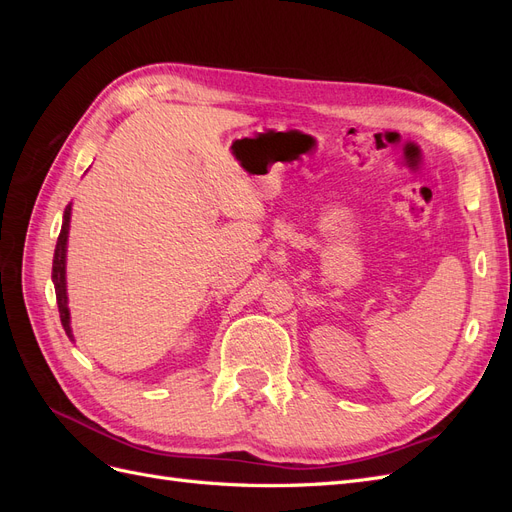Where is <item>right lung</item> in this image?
Segmentation results:
<instances>
[{"instance_id": "obj_1", "label": "right lung", "mask_w": 512, "mask_h": 512, "mask_svg": "<svg viewBox=\"0 0 512 512\" xmlns=\"http://www.w3.org/2000/svg\"><path fill=\"white\" fill-rule=\"evenodd\" d=\"M70 215H72V203L64 211V222H61L59 239L55 245V256H53V286L57 294V307H59V318L64 324L66 335L74 342L72 327H70V307H68V286H66V254H68V235H70Z\"/></svg>"}]
</instances>
